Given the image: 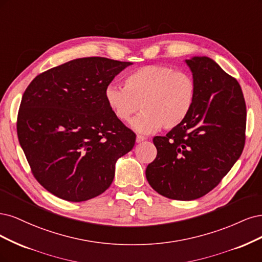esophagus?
Masks as SVG:
<instances>
[{
  "label": "esophagus",
  "instance_id": "esophagus-1",
  "mask_svg": "<svg viewBox=\"0 0 262 262\" xmlns=\"http://www.w3.org/2000/svg\"><path fill=\"white\" fill-rule=\"evenodd\" d=\"M147 138L145 137V136H141V135H137V137H136V142L137 143H139V142H141V141H143V140H146Z\"/></svg>",
  "mask_w": 262,
  "mask_h": 262
}]
</instances>
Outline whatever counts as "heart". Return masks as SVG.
<instances>
[{"instance_id":"heart-1","label":"heart","mask_w":262,"mask_h":262,"mask_svg":"<svg viewBox=\"0 0 262 262\" xmlns=\"http://www.w3.org/2000/svg\"><path fill=\"white\" fill-rule=\"evenodd\" d=\"M108 107L117 119L130 122L139 134L173 129L184 123L196 101V82L191 75L162 65H146L129 73L125 88L110 83L104 90Z\"/></svg>"}]
</instances>
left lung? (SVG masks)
<instances>
[{
  "label": "left lung",
  "mask_w": 262,
  "mask_h": 262,
  "mask_svg": "<svg viewBox=\"0 0 262 262\" xmlns=\"http://www.w3.org/2000/svg\"><path fill=\"white\" fill-rule=\"evenodd\" d=\"M185 63L196 82L195 104L183 124L154 138L158 155L146 168L150 186L175 200H193L212 190L239 159L246 129L237 80L208 56Z\"/></svg>",
  "instance_id": "left-lung-1"
}]
</instances>
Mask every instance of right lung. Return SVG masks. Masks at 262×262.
Instances as JSON below:
<instances>
[{
  "label": "right lung",
  "mask_w": 262,
  "mask_h": 262,
  "mask_svg": "<svg viewBox=\"0 0 262 262\" xmlns=\"http://www.w3.org/2000/svg\"><path fill=\"white\" fill-rule=\"evenodd\" d=\"M130 62L76 58L38 75L17 117L20 147L36 180L73 202L104 192L115 163L136 140L108 107L104 90Z\"/></svg>",
  "instance_id": "add662e5"
}]
</instances>
